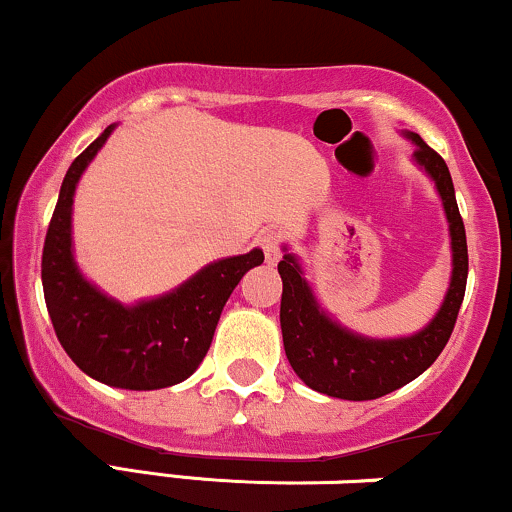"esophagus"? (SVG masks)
<instances>
[{
  "label": "esophagus",
  "instance_id": "obj_1",
  "mask_svg": "<svg viewBox=\"0 0 512 512\" xmlns=\"http://www.w3.org/2000/svg\"><path fill=\"white\" fill-rule=\"evenodd\" d=\"M258 246L263 249V254H266V261L268 263H278L280 256H282V239L278 232H263L261 239H258Z\"/></svg>",
  "mask_w": 512,
  "mask_h": 512
}]
</instances>
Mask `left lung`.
<instances>
[{"label":"left lung","mask_w":512,"mask_h":512,"mask_svg":"<svg viewBox=\"0 0 512 512\" xmlns=\"http://www.w3.org/2000/svg\"><path fill=\"white\" fill-rule=\"evenodd\" d=\"M417 143L414 160L431 174L438 194L443 198L450 222V244H453V278L441 311L422 333L400 340L359 338L340 328L318 311L309 285L302 278V268L287 254L278 263L282 278L280 326L285 354L294 374L309 388L340 400H376L393 393L424 374L448 345L460 304L467 287V237L465 222L460 218L455 201L453 179L448 165L434 148H429L419 134H407Z\"/></svg>","instance_id":"obj_1"}]
</instances>
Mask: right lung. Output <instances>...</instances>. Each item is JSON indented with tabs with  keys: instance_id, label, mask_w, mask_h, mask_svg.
<instances>
[{
	"instance_id": "right-lung-1",
	"label": "right lung",
	"mask_w": 512,
	"mask_h": 512,
	"mask_svg": "<svg viewBox=\"0 0 512 512\" xmlns=\"http://www.w3.org/2000/svg\"><path fill=\"white\" fill-rule=\"evenodd\" d=\"M107 126L71 162L42 246V292L54 333L83 374L126 390H158L182 383L213 342L222 306L263 251L210 263L179 290L138 306H122L88 285L71 256V203L78 177L102 148Z\"/></svg>"
}]
</instances>
